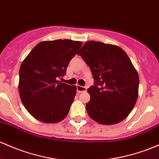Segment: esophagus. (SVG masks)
<instances>
[{
    "label": "esophagus",
    "instance_id": "34e87169",
    "mask_svg": "<svg viewBox=\"0 0 159 159\" xmlns=\"http://www.w3.org/2000/svg\"><path fill=\"white\" fill-rule=\"evenodd\" d=\"M77 87V92L78 93H81V92H84L86 91L87 88H85V87H83V86H81V85H76Z\"/></svg>",
    "mask_w": 159,
    "mask_h": 159
}]
</instances>
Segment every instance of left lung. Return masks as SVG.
Instances as JSON below:
<instances>
[{
	"label": "left lung",
	"mask_w": 159,
	"mask_h": 159,
	"mask_svg": "<svg viewBox=\"0 0 159 159\" xmlns=\"http://www.w3.org/2000/svg\"><path fill=\"white\" fill-rule=\"evenodd\" d=\"M90 67L94 84L88 89L89 116L102 125H115L133 109L139 89L138 73L121 48L99 41H88L79 50Z\"/></svg>",
	"instance_id": "1"
}]
</instances>
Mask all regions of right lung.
I'll return each instance as SVG.
<instances>
[{
	"label": "right lung",
	"mask_w": 159,
	"mask_h": 159,
	"mask_svg": "<svg viewBox=\"0 0 159 159\" xmlns=\"http://www.w3.org/2000/svg\"><path fill=\"white\" fill-rule=\"evenodd\" d=\"M82 45L81 41H42L31 50L20 69L19 92L27 111L44 123H57L67 116L76 86L62 83L69 62Z\"/></svg>",
	"instance_id": "1"
}]
</instances>
